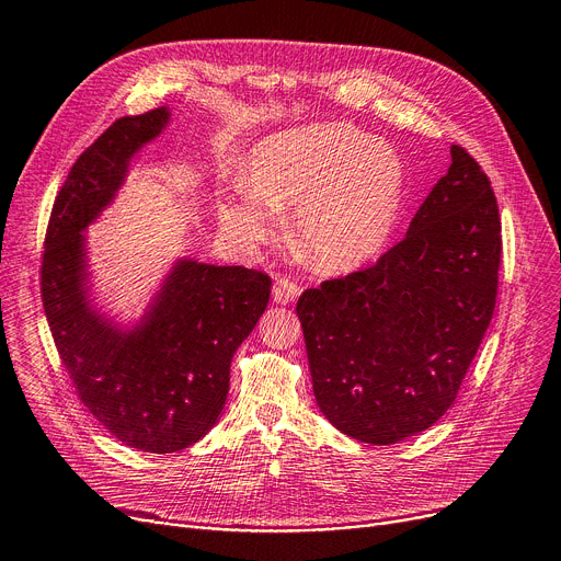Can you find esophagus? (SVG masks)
I'll list each match as a JSON object with an SVG mask.
<instances>
[{"instance_id":"34e87169","label":"esophagus","mask_w":561,"mask_h":561,"mask_svg":"<svg viewBox=\"0 0 561 561\" xmlns=\"http://www.w3.org/2000/svg\"><path fill=\"white\" fill-rule=\"evenodd\" d=\"M299 295H301V287L297 283H291L287 278H278L274 283V301L280 304V306L291 304Z\"/></svg>"}]
</instances>
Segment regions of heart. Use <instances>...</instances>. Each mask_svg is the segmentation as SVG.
Masks as SVG:
<instances>
[{
	"label": "heart",
	"instance_id": "obj_1",
	"mask_svg": "<svg viewBox=\"0 0 561 561\" xmlns=\"http://www.w3.org/2000/svg\"><path fill=\"white\" fill-rule=\"evenodd\" d=\"M404 164L392 146L346 123H314L257 141L244 175L224 182L221 230L244 251L260 249L291 207L289 234L324 274L379 257L404 205Z\"/></svg>",
	"mask_w": 561,
	"mask_h": 561
}]
</instances>
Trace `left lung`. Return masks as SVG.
<instances>
[{
	"instance_id": "1",
	"label": "left lung",
	"mask_w": 561,
	"mask_h": 561,
	"mask_svg": "<svg viewBox=\"0 0 561 561\" xmlns=\"http://www.w3.org/2000/svg\"><path fill=\"white\" fill-rule=\"evenodd\" d=\"M449 154L402 242L297 304L317 407L360 443L394 445L436 424L491 324L497 203L474 159L459 146Z\"/></svg>"
}]
</instances>
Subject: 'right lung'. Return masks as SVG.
<instances>
[{
	"label": "right lung",
	"instance_id": "1",
	"mask_svg": "<svg viewBox=\"0 0 561 561\" xmlns=\"http://www.w3.org/2000/svg\"><path fill=\"white\" fill-rule=\"evenodd\" d=\"M171 118L169 106L121 118L79 154L51 207L41 270L47 324L84 407L150 455L190 447L217 424L232 356L272 295L260 272L178 255L139 314L123 319L98 301L87 232Z\"/></svg>",
	"mask_w": 561,
	"mask_h": 561
}]
</instances>
